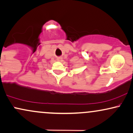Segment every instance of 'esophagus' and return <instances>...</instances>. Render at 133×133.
<instances>
[{
    "label": "esophagus",
    "mask_w": 133,
    "mask_h": 133,
    "mask_svg": "<svg viewBox=\"0 0 133 133\" xmlns=\"http://www.w3.org/2000/svg\"><path fill=\"white\" fill-rule=\"evenodd\" d=\"M57 61H63V58H57Z\"/></svg>",
    "instance_id": "esophagus-1"
}]
</instances>
